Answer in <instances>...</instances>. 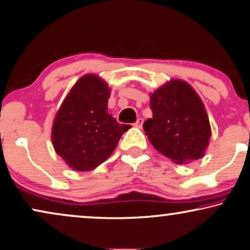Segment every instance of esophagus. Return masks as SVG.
Here are the masks:
<instances>
[{"mask_svg": "<svg viewBox=\"0 0 250 250\" xmlns=\"http://www.w3.org/2000/svg\"><path fill=\"white\" fill-rule=\"evenodd\" d=\"M143 122H144V120L140 118V119H137V121L134 123V125L136 128H142V127H143Z\"/></svg>", "mask_w": 250, "mask_h": 250, "instance_id": "obj_1", "label": "esophagus"}]
</instances>
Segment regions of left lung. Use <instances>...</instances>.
I'll return each mask as SVG.
<instances>
[{
  "label": "left lung",
  "mask_w": 250,
  "mask_h": 250,
  "mask_svg": "<svg viewBox=\"0 0 250 250\" xmlns=\"http://www.w3.org/2000/svg\"><path fill=\"white\" fill-rule=\"evenodd\" d=\"M152 119L144 122L148 141L176 164L204 156L211 128L201 98L186 82L173 80L151 94Z\"/></svg>",
  "instance_id": "left-lung-1"
}]
</instances>
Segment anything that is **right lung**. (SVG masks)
Listing matches in <instances>:
<instances>
[{
	"label": "right lung",
	"mask_w": 250,
	"mask_h": 250,
	"mask_svg": "<svg viewBox=\"0 0 250 250\" xmlns=\"http://www.w3.org/2000/svg\"><path fill=\"white\" fill-rule=\"evenodd\" d=\"M110 90L96 75L74 85L55 116L52 141L56 153L75 170H91L105 162L129 125L108 114Z\"/></svg>",
	"instance_id": "add662e5"
}]
</instances>
